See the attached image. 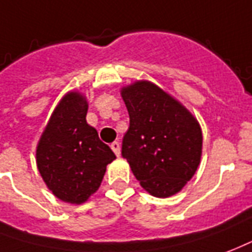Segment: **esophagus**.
I'll list each match as a JSON object with an SVG mask.
<instances>
[{
	"label": "esophagus",
	"mask_w": 252,
	"mask_h": 252,
	"mask_svg": "<svg viewBox=\"0 0 252 252\" xmlns=\"http://www.w3.org/2000/svg\"><path fill=\"white\" fill-rule=\"evenodd\" d=\"M111 149H113L114 153L117 154V156L119 157V154H121V144L115 141V142H113V144H111Z\"/></svg>",
	"instance_id": "obj_1"
}]
</instances>
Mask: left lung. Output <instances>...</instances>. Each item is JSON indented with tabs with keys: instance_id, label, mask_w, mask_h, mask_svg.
<instances>
[{
	"instance_id": "left-lung-1",
	"label": "left lung",
	"mask_w": 252,
	"mask_h": 252,
	"mask_svg": "<svg viewBox=\"0 0 252 252\" xmlns=\"http://www.w3.org/2000/svg\"><path fill=\"white\" fill-rule=\"evenodd\" d=\"M130 126L122 156L141 187L156 197L173 196L193 177L201 158L197 119L164 90L138 80L121 90Z\"/></svg>"
}]
</instances>
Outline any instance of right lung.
Wrapping results in <instances>:
<instances>
[{
  "label": "right lung",
  "instance_id": "obj_1",
  "mask_svg": "<svg viewBox=\"0 0 252 252\" xmlns=\"http://www.w3.org/2000/svg\"><path fill=\"white\" fill-rule=\"evenodd\" d=\"M84 95L69 91L53 110L36 149L37 169L44 183L65 203L87 201L100 187L106 166L115 154L86 121Z\"/></svg>",
  "mask_w": 252,
  "mask_h": 252
}]
</instances>
